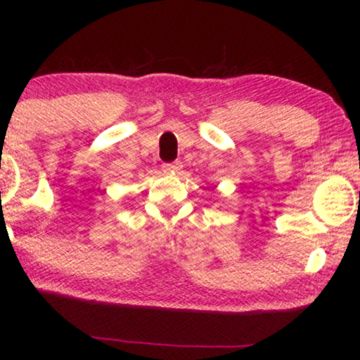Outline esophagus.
<instances>
[{
	"mask_svg": "<svg viewBox=\"0 0 360 360\" xmlns=\"http://www.w3.org/2000/svg\"><path fill=\"white\" fill-rule=\"evenodd\" d=\"M180 169H181V162L180 160L172 162V164H164V170L172 172V174H175V172H179Z\"/></svg>",
	"mask_w": 360,
	"mask_h": 360,
	"instance_id": "obj_1",
	"label": "esophagus"
}]
</instances>
